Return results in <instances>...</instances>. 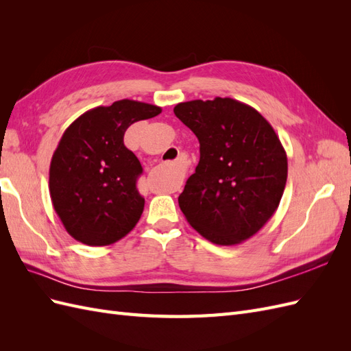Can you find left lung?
Returning <instances> with one entry per match:
<instances>
[{
	"mask_svg": "<svg viewBox=\"0 0 351 351\" xmlns=\"http://www.w3.org/2000/svg\"><path fill=\"white\" fill-rule=\"evenodd\" d=\"M177 119L200 143V159L178 196L180 209L202 237L232 246L267 224L287 182V155L272 125L231 98L189 101Z\"/></svg>",
	"mask_w": 351,
	"mask_h": 351,
	"instance_id": "1",
	"label": "left lung"
}]
</instances>
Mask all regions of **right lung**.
Instances as JSON below:
<instances>
[{
  "instance_id": "right-lung-1",
  "label": "right lung",
  "mask_w": 351,
  "mask_h": 351,
  "mask_svg": "<svg viewBox=\"0 0 351 351\" xmlns=\"http://www.w3.org/2000/svg\"><path fill=\"white\" fill-rule=\"evenodd\" d=\"M161 111L121 99L86 111L67 127L51 159L49 195L73 239L107 246L134 228L145 206L136 187L143 168L124 146V133Z\"/></svg>"
}]
</instances>
